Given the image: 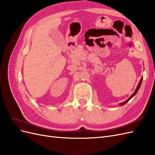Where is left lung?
<instances>
[{
	"mask_svg": "<svg viewBox=\"0 0 155 155\" xmlns=\"http://www.w3.org/2000/svg\"><path fill=\"white\" fill-rule=\"evenodd\" d=\"M142 79H143V77L141 78V79H140V81H139V83H138V86H137V88H136V90H135V91L134 92V93L132 95H131L127 100H125V101H124V102H122V103H121V104H120L119 105H120V106H122V105H124L125 104H126L127 103L131 98L132 97H133L136 94H137V93L138 92V90H139V88H140V85H141V84H142Z\"/></svg>",
	"mask_w": 155,
	"mask_h": 155,
	"instance_id": "8db88e82",
	"label": "left lung"
}]
</instances>
